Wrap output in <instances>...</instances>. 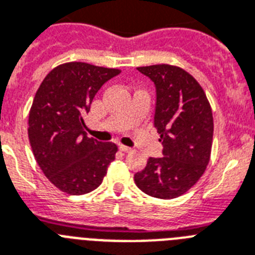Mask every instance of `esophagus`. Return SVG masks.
Listing matches in <instances>:
<instances>
[{
  "instance_id": "34e87169",
  "label": "esophagus",
  "mask_w": 255,
  "mask_h": 255,
  "mask_svg": "<svg viewBox=\"0 0 255 255\" xmlns=\"http://www.w3.org/2000/svg\"><path fill=\"white\" fill-rule=\"evenodd\" d=\"M119 149H121V150L123 151V153H129V151L132 150L131 147L126 146V145H119Z\"/></svg>"
}]
</instances>
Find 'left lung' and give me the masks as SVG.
I'll use <instances>...</instances> for the list:
<instances>
[{
  "mask_svg": "<svg viewBox=\"0 0 255 255\" xmlns=\"http://www.w3.org/2000/svg\"><path fill=\"white\" fill-rule=\"evenodd\" d=\"M137 70L157 88L154 127L160 134L164 157L149 158L146 167L134 174V183L147 196L176 198L200 180L210 160V102L200 83L177 66L162 63Z\"/></svg>",
  "mask_w": 255,
  "mask_h": 255,
  "instance_id": "obj_1",
  "label": "left lung"
}]
</instances>
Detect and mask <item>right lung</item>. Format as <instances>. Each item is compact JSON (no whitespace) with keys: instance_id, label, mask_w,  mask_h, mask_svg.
Listing matches in <instances>:
<instances>
[{"instance_id":"1","label":"right lung","mask_w":255,"mask_h":255,"mask_svg":"<svg viewBox=\"0 0 255 255\" xmlns=\"http://www.w3.org/2000/svg\"><path fill=\"white\" fill-rule=\"evenodd\" d=\"M118 74V68L67 62L53 68L36 92L28 117L29 144L45 176L65 193L95 190L115 159L117 145L88 137L83 117L100 88Z\"/></svg>"}]
</instances>
